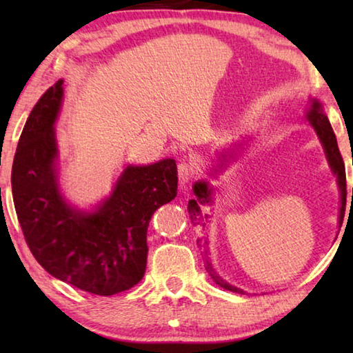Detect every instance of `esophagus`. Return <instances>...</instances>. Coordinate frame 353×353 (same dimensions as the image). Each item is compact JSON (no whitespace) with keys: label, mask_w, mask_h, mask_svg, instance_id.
<instances>
[{"label":"esophagus","mask_w":353,"mask_h":353,"mask_svg":"<svg viewBox=\"0 0 353 353\" xmlns=\"http://www.w3.org/2000/svg\"><path fill=\"white\" fill-rule=\"evenodd\" d=\"M194 166L188 163V162H181L177 166V177H179V183L181 187H187V185L194 179Z\"/></svg>","instance_id":"34e87169"}]
</instances>
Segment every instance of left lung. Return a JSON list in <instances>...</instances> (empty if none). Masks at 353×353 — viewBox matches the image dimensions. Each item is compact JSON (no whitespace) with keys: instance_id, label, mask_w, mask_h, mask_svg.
Masks as SVG:
<instances>
[{"instance_id":"8db88e82","label":"left lung","mask_w":353,"mask_h":353,"mask_svg":"<svg viewBox=\"0 0 353 353\" xmlns=\"http://www.w3.org/2000/svg\"><path fill=\"white\" fill-rule=\"evenodd\" d=\"M307 119L312 124L313 129L318 134L319 140L324 146V151L327 155L328 165L333 171V174L336 176V182L339 191H341V208H339V224H343V218H344V210H345V196H347V190H345V168H344V162L341 157V152H339L338 148V141L336 137H334L333 129L330 126V121H328L327 115L324 113V109H322V104L318 99H312V105L307 112ZM193 193L196 194L194 199L188 201V213H190V219L194 225H199L204 229L205 224L208 223V214L204 213V207L205 205H212L213 199H212V193L213 188L208 187L207 182H196L193 185ZM352 196H353V188H352ZM198 246L204 249L205 254V270L210 274V277L214 280V283L219 285L221 288H224L227 291L232 292H238V294H244V291L236 288V286H232L230 283H227L225 280L221 279L214 268L212 266L210 256H208V241L205 236L198 238Z\"/></svg>"}]
</instances>
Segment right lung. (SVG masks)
<instances>
[{
	"mask_svg": "<svg viewBox=\"0 0 353 353\" xmlns=\"http://www.w3.org/2000/svg\"><path fill=\"white\" fill-rule=\"evenodd\" d=\"M63 81L41 94L28 117L12 165V194L23 235L41 268L98 296L132 288L145 276L148 225L177 194L172 159L129 165L93 212L67 204L59 190L54 123Z\"/></svg>",
	"mask_w": 353,
	"mask_h": 353,
	"instance_id": "obj_1",
	"label": "right lung"
}]
</instances>
